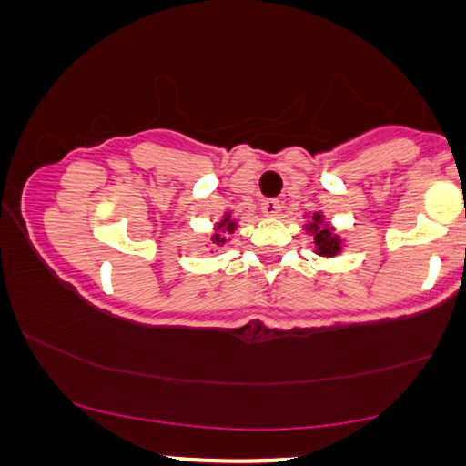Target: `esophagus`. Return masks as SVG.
<instances>
[{
  "mask_svg": "<svg viewBox=\"0 0 466 466\" xmlns=\"http://www.w3.org/2000/svg\"><path fill=\"white\" fill-rule=\"evenodd\" d=\"M280 208H283V205H280L279 198H266L261 202V211H264L268 218H279Z\"/></svg>",
  "mask_w": 466,
  "mask_h": 466,
  "instance_id": "obj_1",
  "label": "esophagus"
}]
</instances>
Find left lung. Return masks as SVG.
<instances>
[{"mask_svg":"<svg viewBox=\"0 0 466 466\" xmlns=\"http://www.w3.org/2000/svg\"><path fill=\"white\" fill-rule=\"evenodd\" d=\"M306 230L314 236V251L323 258H336L342 251V238L338 234H333V228L325 224L323 215L314 213L312 221L306 226Z\"/></svg>","mask_w":466,"mask_h":466,"instance_id":"obj_1","label":"left lung"}]
</instances>
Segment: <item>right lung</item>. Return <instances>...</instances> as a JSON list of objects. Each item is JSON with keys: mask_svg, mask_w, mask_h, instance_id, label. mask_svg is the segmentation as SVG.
Masks as SVG:
<instances>
[{"mask_svg": "<svg viewBox=\"0 0 466 466\" xmlns=\"http://www.w3.org/2000/svg\"><path fill=\"white\" fill-rule=\"evenodd\" d=\"M234 230H236V221H232V215H230V213H226L224 219H221L219 224L215 226V234H213L211 240L215 242V245H224L226 236L221 234V232H230V234H232Z\"/></svg>", "mask_w": 466, "mask_h": 466, "instance_id": "add662e5", "label": "right lung"}]
</instances>
